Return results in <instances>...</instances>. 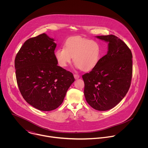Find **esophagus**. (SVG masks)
I'll return each mask as SVG.
<instances>
[{
    "mask_svg": "<svg viewBox=\"0 0 148 148\" xmlns=\"http://www.w3.org/2000/svg\"><path fill=\"white\" fill-rule=\"evenodd\" d=\"M74 77L75 78V79H76L79 78V75L78 74H74Z\"/></svg>",
    "mask_w": 148,
    "mask_h": 148,
    "instance_id": "34e87169",
    "label": "esophagus"
}]
</instances>
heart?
I'll list each match as a JSON object with an SVG mask.
<instances>
[{
	"instance_id": "heart-1",
	"label": "heart",
	"mask_w": 148,
	"mask_h": 148,
	"mask_svg": "<svg viewBox=\"0 0 148 148\" xmlns=\"http://www.w3.org/2000/svg\"><path fill=\"white\" fill-rule=\"evenodd\" d=\"M54 56L61 67H66L73 57L77 69L90 71L95 68L99 62L101 47L95 40L79 36L72 37L66 41L64 48L60 47L55 51Z\"/></svg>"
}]
</instances>
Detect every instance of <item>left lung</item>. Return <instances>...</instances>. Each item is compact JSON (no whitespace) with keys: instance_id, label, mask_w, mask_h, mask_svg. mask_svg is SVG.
Masks as SVG:
<instances>
[{"instance_id":"obj_1","label":"left lung","mask_w":148,"mask_h":148,"mask_svg":"<svg viewBox=\"0 0 148 148\" xmlns=\"http://www.w3.org/2000/svg\"><path fill=\"white\" fill-rule=\"evenodd\" d=\"M96 37L107 42L108 52L95 68L82 75L84 95L94 109L107 111L115 107L130 89L132 54L127 45L114 35Z\"/></svg>"}]
</instances>
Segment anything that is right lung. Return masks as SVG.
Returning a JSON list of instances; mask_svg holds the SVG:
<instances>
[{
    "mask_svg": "<svg viewBox=\"0 0 148 148\" xmlns=\"http://www.w3.org/2000/svg\"><path fill=\"white\" fill-rule=\"evenodd\" d=\"M54 41L45 33L30 38L14 60L21 94L28 103L43 111L58 108L75 80L71 72L57 66Z\"/></svg>",
    "mask_w": 148,
    "mask_h": 148,
    "instance_id": "obj_1",
    "label": "right lung"
}]
</instances>
